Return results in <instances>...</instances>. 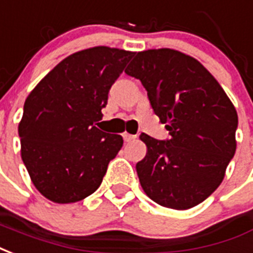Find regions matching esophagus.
<instances>
[{
    "instance_id": "obj_1",
    "label": "esophagus",
    "mask_w": 253,
    "mask_h": 253,
    "mask_svg": "<svg viewBox=\"0 0 253 253\" xmlns=\"http://www.w3.org/2000/svg\"><path fill=\"white\" fill-rule=\"evenodd\" d=\"M135 138V135H131V134H128V132H123V139H125V142H131L134 141Z\"/></svg>"
}]
</instances>
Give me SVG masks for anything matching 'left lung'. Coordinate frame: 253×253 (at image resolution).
<instances>
[{"instance_id": "1", "label": "left lung", "mask_w": 253, "mask_h": 253, "mask_svg": "<svg viewBox=\"0 0 253 253\" xmlns=\"http://www.w3.org/2000/svg\"><path fill=\"white\" fill-rule=\"evenodd\" d=\"M125 72L141 80L170 134L166 141L141 134L147 146L136 164L142 189L162 207H196L220 186L235 155L236 108L212 74L178 50L138 52Z\"/></svg>"}]
</instances>
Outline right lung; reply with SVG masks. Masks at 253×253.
I'll list each match as a JSON object with an SVG mask.
<instances>
[{"label": "right lung", "mask_w": 253, "mask_h": 253, "mask_svg": "<svg viewBox=\"0 0 253 253\" xmlns=\"http://www.w3.org/2000/svg\"><path fill=\"white\" fill-rule=\"evenodd\" d=\"M135 52L93 46L60 61L24 104L21 158L36 189L56 204L88 197L123 138L99 130L108 91Z\"/></svg>", "instance_id": "obj_1"}]
</instances>
